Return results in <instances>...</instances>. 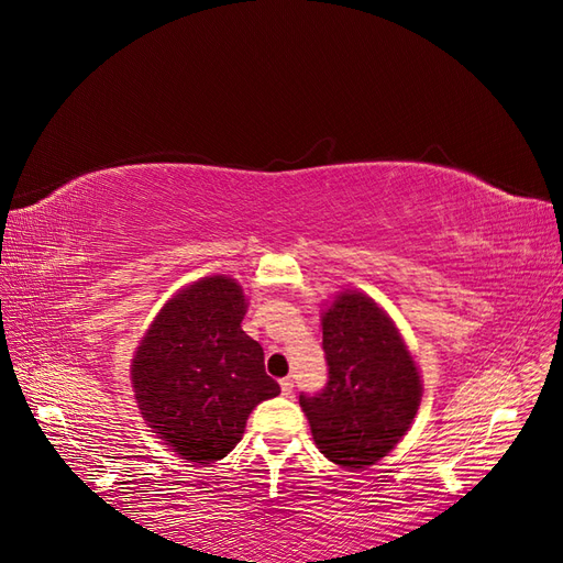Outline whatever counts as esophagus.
I'll list each match as a JSON object with an SVG mask.
<instances>
[{
  "label": "esophagus",
  "instance_id": "1",
  "mask_svg": "<svg viewBox=\"0 0 563 563\" xmlns=\"http://www.w3.org/2000/svg\"><path fill=\"white\" fill-rule=\"evenodd\" d=\"M279 387H282V395H294V378H282L279 380Z\"/></svg>",
  "mask_w": 563,
  "mask_h": 563
}]
</instances>
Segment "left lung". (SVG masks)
Listing matches in <instances>:
<instances>
[{
	"instance_id": "left-lung-1",
	"label": "left lung",
	"mask_w": 563,
	"mask_h": 563,
	"mask_svg": "<svg viewBox=\"0 0 563 563\" xmlns=\"http://www.w3.org/2000/svg\"><path fill=\"white\" fill-rule=\"evenodd\" d=\"M321 327L329 378L314 395L300 391V406L331 463L373 465L416 418L422 385L413 356L395 323L364 294H340Z\"/></svg>"
}]
</instances>
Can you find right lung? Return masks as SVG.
I'll use <instances>...</instances> for the list:
<instances>
[{
  "label": "right lung",
  "instance_id": "right-lung-1",
  "mask_svg": "<svg viewBox=\"0 0 563 563\" xmlns=\"http://www.w3.org/2000/svg\"><path fill=\"white\" fill-rule=\"evenodd\" d=\"M246 302L228 277L187 286L152 323L131 378L141 413L192 463L225 457L255 406L279 395L263 347L242 331Z\"/></svg>",
  "mask_w": 563,
  "mask_h": 563
}]
</instances>
